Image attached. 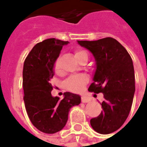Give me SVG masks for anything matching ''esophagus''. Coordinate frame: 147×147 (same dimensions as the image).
<instances>
[{
  "label": "esophagus",
  "instance_id": "obj_1",
  "mask_svg": "<svg viewBox=\"0 0 147 147\" xmlns=\"http://www.w3.org/2000/svg\"><path fill=\"white\" fill-rule=\"evenodd\" d=\"M82 102H84V103H86V102H89L90 101V98L86 94H82Z\"/></svg>",
  "mask_w": 147,
  "mask_h": 147
}]
</instances>
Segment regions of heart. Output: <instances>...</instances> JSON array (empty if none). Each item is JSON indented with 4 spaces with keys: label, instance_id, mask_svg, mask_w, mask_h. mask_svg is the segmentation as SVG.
<instances>
[{
    "label": "heart",
    "instance_id": "heart-1",
    "mask_svg": "<svg viewBox=\"0 0 147 147\" xmlns=\"http://www.w3.org/2000/svg\"><path fill=\"white\" fill-rule=\"evenodd\" d=\"M85 54H86V53L83 50H76L75 52V57L77 60H79L80 57ZM60 69H61L60 68V61H59V58H57L54 61L53 70L55 72L58 73L60 71ZM87 80H88V77L86 76L85 74H79V75L71 76L69 78H67L64 83V85H65V87L71 91L80 92L83 90V87L87 82Z\"/></svg>",
    "mask_w": 147,
    "mask_h": 147
}]
</instances>
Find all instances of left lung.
Masks as SVG:
<instances>
[{
  "mask_svg": "<svg viewBox=\"0 0 147 147\" xmlns=\"http://www.w3.org/2000/svg\"><path fill=\"white\" fill-rule=\"evenodd\" d=\"M77 42L88 49L95 60L94 82L88 90L104 94L103 111L90 120V125L100 134L114 132L125 122L132 105L136 86L131 57L113 38Z\"/></svg>",
  "mask_w": 147,
  "mask_h": 147,
  "instance_id": "8db88e82",
  "label": "left lung"
}]
</instances>
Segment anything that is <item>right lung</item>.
Listing matches in <instances>:
<instances>
[{
	"label": "right lung",
	"instance_id": "add662e5",
	"mask_svg": "<svg viewBox=\"0 0 147 147\" xmlns=\"http://www.w3.org/2000/svg\"><path fill=\"white\" fill-rule=\"evenodd\" d=\"M69 42L45 39L34 45L26 58L23 71L24 103L27 115L37 129L54 134L64 128L70 109L80 105L79 94L65 92L64 98L53 97L50 80L54 76L53 64L63 45Z\"/></svg>",
	"mask_w": 147,
	"mask_h": 147
}]
</instances>
